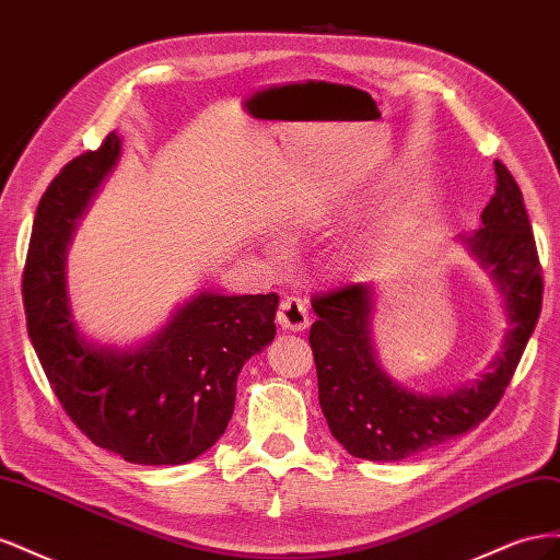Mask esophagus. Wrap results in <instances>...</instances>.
Wrapping results in <instances>:
<instances>
[{"label": "esophagus", "instance_id": "esophagus-1", "mask_svg": "<svg viewBox=\"0 0 560 560\" xmlns=\"http://www.w3.org/2000/svg\"><path fill=\"white\" fill-rule=\"evenodd\" d=\"M278 325L287 331H303L311 325L308 306L301 296H284L278 308Z\"/></svg>", "mask_w": 560, "mask_h": 560}]
</instances>
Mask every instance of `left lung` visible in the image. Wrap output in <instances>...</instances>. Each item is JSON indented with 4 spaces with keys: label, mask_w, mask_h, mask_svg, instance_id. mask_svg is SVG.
<instances>
[{
    "label": "left lung",
    "mask_w": 560,
    "mask_h": 560,
    "mask_svg": "<svg viewBox=\"0 0 560 560\" xmlns=\"http://www.w3.org/2000/svg\"><path fill=\"white\" fill-rule=\"evenodd\" d=\"M495 196L481 226L460 235L474 259L504 296L510 329L486 374L451 395H422L389 378L374 350V290L348 284L313 299L317 313L311 348L317 366L319 406L334 439L350 455L397 463L460 436L483 422L502 399L541 311V266L523 194L504 163L495 161Z\"/></svg>",
    "instance_id": "8db88e82"
}]
</instances>
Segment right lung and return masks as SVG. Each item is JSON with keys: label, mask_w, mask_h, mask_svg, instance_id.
Here are the masks:
<instances>
[{"label": "right lung", "mask_w": 560, "mask_h": 560, "mask_svg": "<svg viewBox=\"0 0 560 560\" xmlns=\"http://www.w3.org/2000/svg\"><path fill=\"white\" fill-rule=\"evenodd\" d=\"M118 156L121 138L109 132L44 191L23 270L27 334L62 409L95 446L135 465H184L224 434L243 364L276 338L280 296L200 292L140 348L89 343L67 299V245Z\"/></svg>", "instance_id": "obj_1"}]
</instances>
